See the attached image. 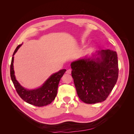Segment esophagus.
I'll return each mask as SVG.
<instances>
[{
	"label": "esophagus",
	"instance_id": "esophagus-1",
	"mask_svg": "<svg viewBox=\"0 0 134 134\" xmlns=\"http://www.w3.org/2000/svg\"><path fill=\"white\" fill-rule=\"evenodd\" d=\"M71 72H72V70H71V69H68L67 70L66 73L67 74H71Z\"/></svg>",
	"mask_w": 134,
	"mask_h": 134
}]
</instances>
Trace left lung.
Masks as SVG:
<instances>
[{"instance_id":"1","label":"left lung","mask_w":134,"mask_h":134,"mask_svg":"<svg viewBox=\"0 0 134 134\" xmlns=\"http://www.w3.org/2000/svg\"><path fill=\"white\" fill-rule=\"evenodd\" d=\"M72 76L81 101L95 104L106 100L118 76L117 54L109 49L96 52L71 63Z\"/></svg>"}]
</instances>
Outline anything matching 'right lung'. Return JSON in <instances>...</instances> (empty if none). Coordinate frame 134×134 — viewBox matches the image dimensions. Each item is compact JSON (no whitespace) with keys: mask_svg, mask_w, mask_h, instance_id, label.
Instances as JSON below:
<instances>
[{"mask_svg":"<svg viewBox=\"0 0 134 134\" xmlns=\"http://www.w3.org/2000/svg\"><path fill=\"white\" fill-rule=\"evenodd\" d=\"M22 44L18 45L14 52L10 66V75L17 92L25 102L36 107H43L51 104L57 95L58 85L61 77L66 70L63 69L51 75L40 87L29 90L21 86L16 80L13 68L14 55Z\"/></svg>","mask_w":134,"mask_h":134,"instance_id":"right-lung-1","label":"right lung"}]
</instances>
